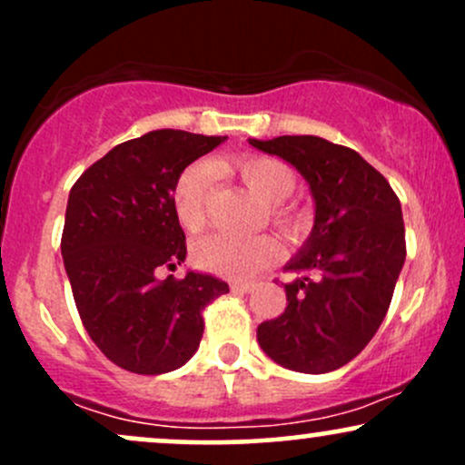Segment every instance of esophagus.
<instances>
[{
	"mask_svg": "<svg viewBox=\"0 0 465 465\" xmlns=\"http://www.w3.org/2000/svg\"><path fill=\"white\" fill-rule=\"evenodd\" d=\"M255 288L253 282H233L232 291L233 292H251Z\"/></svg>",
	"mask_w": 465,
	"mask_h": 465,
	"instance_id": "obj_1",
	"label": "esophagus"
}]
</instances>
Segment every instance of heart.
I'll list each match as a JSON object with an SVG mask.
<instances>
[{
	"mask_svg": "<svg viewBox=\"0 0 465 465\" xmlns=\"http://www.w3.org/2000/svg\"><path fill=\"white\" fill-rule=\"evenodd\" d=\"M236 165L247 188L260 199L273 205L275 223L288 227L291 214L280 205L297 188V177L286 163L269 157L240 159ZM212 188V168L194 163L181 173L173 190V210L185 232H199L205 223L207 194ZM280 258V244L271 236L233 238L227 233H212L194 247V260L210 273L242 280L255 275Z\"/></svg>",
	"mask_w": 465,
	"mask_h": 465,
	"instance_id": "b5f03b06",
	"label": "heart"
}]
</instances>
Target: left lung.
<instances>
[{"label":"left lung","mask_w":465,"mask_h":465,"mask_svg":"<svg viewBox=\"0 0 465 465\" xmlns=\"http://www.w3.org/2000/svg\"><path fill=\"white\" fill-rule=\"evenodd\" d=\"M306 179L311 236L286 264V311L258 325V343L286 370L325 373L361 354L381 328L407 258L402 207L389 181L351 148L317 135L249 140Z\"/></svg>","instance_id":"left-lung-1"}]
</instances>
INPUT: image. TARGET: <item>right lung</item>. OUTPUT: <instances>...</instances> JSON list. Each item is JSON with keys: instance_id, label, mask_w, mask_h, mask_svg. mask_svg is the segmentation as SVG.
<instances>
[{"instance_id": "add662e5", "label": "right lung", "mask_w": 465, "mask_h": 465, "mask_svg": "<svg viewBox=\"0 0 465 465\" xmlns=\"http://www.w3.org/2000/svg\"><path fill=\"white\" fill-rule=\"evenodd\" d=\"M227 137L159 129L117 143L69 192L61 253L84 330L122 370L157 376L199 350L203 308L229 292L227 282L174 271L185 233L173 190L192 162Z\"/></svg>"}]
</instances>
